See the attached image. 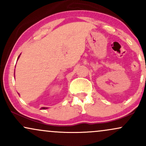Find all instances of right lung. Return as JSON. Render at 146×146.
I'll return each mask as SVG.
<instances>
[{"label": "right lung", "instance_id": "obj_1", "mask_svg": "<svg viewBox=\"0 0 146 146\" xmlns=\"http://www.w3.org/2000/svg\"><path fill=\"white\" fill-rule=\"evenodd\" d=\"M19 57H20V56H18V58H19ZM46 108H46V107H42V108H40V109H42V110H45V109H46Z\"/></svg>", "mask_w": 146, "mask_h": 146}]
</instances>
